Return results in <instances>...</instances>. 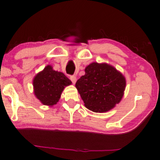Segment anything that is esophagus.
I'll return each instance as SVG.
<instances>
[{
  "label": "esophagus",
  "mask_w": 160,
  "mask_h": 160,
  "mask_svg": "<svg viewBox=\"0 0 160 160\" xmlns=\"http://www.w3.org/2000/svg\"><path fill=\"white\" fill-rule=\"evenodd\" d=\"M70 79L71 81H72V82L73 83V84H75V83L76 82V81H77V78H76L75 75H71L70 77Z\"/></svg>",
  "instance_id": "1"
}]
</instances>
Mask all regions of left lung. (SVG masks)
<instances>
[{
	"label": "left lung",
	"mask_w": 160,
	"mask_h": 160,
	"mask_svg": "<svg viewBox=\"0 0 160 160\" xmlns=\"http://www.w3.org/2000/svg\"><path fill=\"white\" fill-rule=\"evenodd\" d=\"M75 87L85 106L95 112L111 110L120 102L125 89L124 76L110 65L92 62L85 68Z\"/></svg>",
	"instance_id": "1"
}]
</instances>
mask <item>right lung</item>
<instances>
[{"label": "right lung", "mask_w": 160, "mask_h": 160, "mask_svg": "<svg viewBox=\"0 0 160 160\" xmlns=\"http://www.w3.org/2000/svg\"><path fill=\"white\" fill-rule=\"evenodd\" d=\"M72 82L62 72L53 70L48 65L33 80L34 93L45 105L52 106L59 100L65 87Z\"/></svg>", "instance_id": "1"}]
</instances>
